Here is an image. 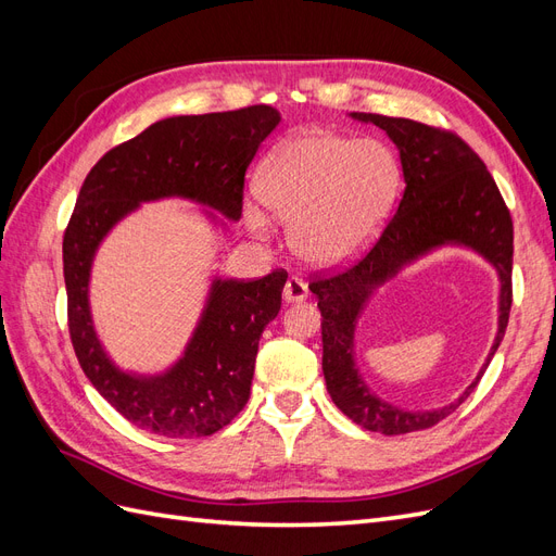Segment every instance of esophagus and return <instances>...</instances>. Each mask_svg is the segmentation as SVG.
Wrapping results in <instances>:
<instances>
[{
    "instance_id": "obj_1",
    "label": "esophagus",
    "mask_w": 556,
    "mask_h": 556,
    "mask_svg": "<svg viewBox=\"0 0 556 556\" xmlns=\"http://www.w3.org/2000/svg\"><path fill=\"white\" fill-rule=\"evenodd\" d=\"M306 296H308V285L296 276H290L288 282H285V290H282L285 304H299V301H304Z\"/></svg>"
}]
</instances>
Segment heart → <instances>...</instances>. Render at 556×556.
<instances>
[{"instance_id": "1", "label": "heart", "mask_w": 556, "mask_h": 556, "mask_svg": "<svg viewBox=\"0 0 556 556\" xmlns=\"http://www.w3.org/2000/svg\"><path fill=\"white\" fill-rule=\"evenodd\" d=\"M396 185L399 166L390 148L329 131L282 141L257 176L260 199L290 223L292 248L319 266L343 264L374 239ZM245 223L262 239L268 233L255 206L245 208Z\"/></svg>"}]
</instances>
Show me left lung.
I'll return each instance as SVG.
<instances>
[{"mask_svg": "<svg viewBox=\"0 0 556 556\" xmlns=\"http://www.w3.org/2000/svg\"><path fill=\"white\" fill-rule=\"evenodd\" d=\"M384 129L399 148L406 190L378 241L345 271L308 285L323 313V371L327 392L352 422L384 435L422 431L452 415L476 390L508 327L513 306V217L484 162L454 131L408 117L352 113ZM441 244L476 249L500 274V331L479 378L435 412H403L378 400L354 364V327L367 296L403 265Z\"/></svg>", "mask_w": 556, "mask_h": 556, "instance_id": "8db88e82", "label": "left lung"}]
</instances>
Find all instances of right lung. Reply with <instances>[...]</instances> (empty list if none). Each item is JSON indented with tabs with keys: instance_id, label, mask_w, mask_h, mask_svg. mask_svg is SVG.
Instances as JSON below:
<instances>
[{
	"instance_id": "add662e5",
	"label": "right lung",
	"mask_w": 556,
	"mask_h": 556,
	"mask_svg": "<svg viewBox=\"0 0 556 556\" xmlns=\"http://www.w3.org/2000/svg\"><path fill=\"white\" fill-rule=\"evenodd\" d=\"M280 113L266 104L227 113L176 115L111 148L76 199L62 241L66 315L83 374L131 425L166 439H201L227 427L250 396L264 327L280 311L288 274L257 280L215 278L182 357L160 376H131L99 343L90 268L106 233L141 201L182 197L239 220L245 172Z\"/></svg>"
}]
</instances>
